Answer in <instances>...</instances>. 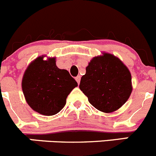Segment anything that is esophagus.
<instances>
[{
  "instance_id": "34e87169",
  "label": "esophagus",
  "mask_w": 156,
  "mask_h": 156,
  "mask_svg": "<svg viewBox=\"0 0 156 156\" xmlns=\"http://www.w3.org/2000/svg\"><path fill=\"white\" fill-rule=\"evenodd\" d=\"M80 79H81V76H77L76 78H75V80H76V81L77 82L78 84L80 83Z\"/></svg>"
}]
</instances>
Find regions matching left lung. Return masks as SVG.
I'll return each mask as SVG.
<instances>
[{
  "label": "left lung",
  "mask_w": 156,
  "mask_h": 156,
  "mask_svg": "<svg viewBox=\"0 0 156 156\" xmlns=\"http://www.w3.org/2000/svg\"><path fill=\"white\" fill-rule=\"evenodd\" d=\"M86 70L80 89L98 111L112 113L130 98L133 90L131 73L118 57L103 52L91 60Z\"/></svg>",
  "instance_id": "obj_1"
}]
</instances>
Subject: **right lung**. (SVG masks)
I'll return each mask as SVG.
<instances>
[{
	"label": "right lung",
	"instance_id": "right-lung-1",
	"mask_svg": "<svg viewBox=\"0 0 156 156\" xmlns=\"http://www.w3.org/2000/svg\"><path fill=\"white\" fill-rule=\"evenodd\" d=\"M44 55L32 61L24 72L22 89L27 104L35 112L46 116L58 114L77 83L67 70L59 69L56 58Z\"/></svg>",
	"mask_w": 156,
	"mask_h": 156
}]
</instances>
